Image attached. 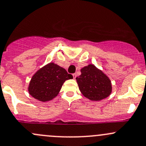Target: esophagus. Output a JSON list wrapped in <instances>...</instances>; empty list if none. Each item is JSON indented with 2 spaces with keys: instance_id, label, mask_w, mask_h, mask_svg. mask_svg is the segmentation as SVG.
<instances>
[{
  "instance_id": "obj_1",
  "label": "esophagus",
  "mask_w": 146,
  "mask_h": 146,
  "mask_svg": "<svg viewBox=\"0 0 146 146\" xmlns=\"http://www.w3.org/2000/svg\"><path fill=\"white\" fill-rule=\"evenodd\" d=\"M73 78H74V79L76 78V73H73Z\"/></svg>"
}]
</instances>
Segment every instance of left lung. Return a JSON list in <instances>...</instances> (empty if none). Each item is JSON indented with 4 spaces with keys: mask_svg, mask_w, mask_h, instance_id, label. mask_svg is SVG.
<instances>
[{
    "mask_svg": "<svg viewBox=\"0 0 146 146\" xmlns=\"http://www.w3.org/2000/svg\"><path fill=\"white\" fill-rule=\"evenodd\" d=\"M81 75L76 78L82 94L92 101H100L108 97L112 91L111 82L102 71L92 64L81 69Z\"/></svg>",
    "mask_w": 146,
    "mask_h": 146,
    "instance_id": "1",
    "label": "left lung"
}]
</instances>
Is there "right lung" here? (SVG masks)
<instances>
[{
    "label": "right lung",
    "mask_w": 146,
    "mask_h": 146,
    "mask_svg": "<svg viewBox=\"0 0 146 146\" xmlns=\"http://www.w3.org/2000/svg\"><path fill=\"white\" fill-rule=\"evenodd\" d=\"M73 76L56 64L50 63L33 76L29 87V94L41 101H47L57 96L62 85Z\"/></svg>",
    "instance_id": "1"
}]
</instances>
